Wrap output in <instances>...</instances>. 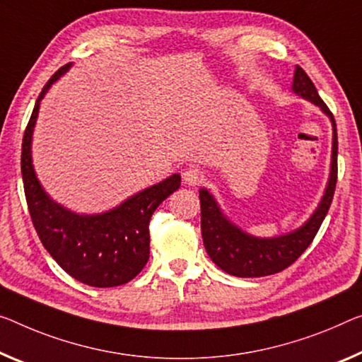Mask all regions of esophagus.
<instances>
[{
	"mask_svg": "<svg viewBox=\"0 0 362 362\" xmlns=\"http://www.w3.org/2000/svg\"><path fill=\"white\" fill-rule=\"evenodd\" d=\"M204 180H205L204 173L197 168H187L182 171V181H185L187 186H199L202 185Z\"/></svg>",
	"mask_w": 362,
	"mask_h": 362,
	"instance_id": "esophagus-1",
	"label": "esophagus"
}]
</instances>
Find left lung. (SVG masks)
Here are the masks:
<instances>
[{"label":"left lung","instance_id":"left-lung-1","mask_svg":"<svg viewBox=\"0 0 362 362\" xmlns=\"http://www.w3.org/2000/svg\"><path fill=\"white\" fill-rule=\"evenodd\" d=\"M291 88L296 95L317 105L332 121L333 142L329 182H327L324 197L317 205L314 214L310 215V218L298 230L275 238H257L243 231L241 228L226 218L212 194L207 189H200V230H202L205 251L221 270L230 275L241 278L267 276L278 274V272L290 267L313 243L322 221L329 212L333 194H335L338 173V137L335 118L330 113L329 107L324 103V100L319 97L313 81L299 66L294 69Z\"/></svg>","mask_w":362,"mask_h":362}]
</instances>
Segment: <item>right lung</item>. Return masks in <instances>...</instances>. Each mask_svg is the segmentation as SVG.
Masks as SVG:
<instances>
[{"instance_id": "1", "label": "right lung", "mask_w": 362, "mask_h": 362, "mask_svg": "<svg viewBox=\"0 0 362 362\" xmlns=\"http://www.w3.org/2000/svg\"><path fill=\"white\" fill-rule=\"evenodd\" d=\"M69 68L71 63L59 68L43 87L22 139L21 171L27 205L42 244L66 274L88 286H119L146 267L150 255V218L155 209L181 186V176L176 173L166 177L118 207L97 215H79L54 202L35 175L30 147L42 98Z\"/></svg>"}]
</instances>
